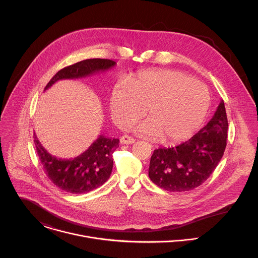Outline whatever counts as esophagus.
<instances>
[{"label":"esophagus","mask_w":258,"mask_h":258,"mask_svg":"<svg viewBox=\"0 0 258 258\" xmlns=\"http://www.w3.org/2000/svg\"><path fill=\"white\" fill-rule=\"evenodd\" d=\"M135 141L136 140L134 138H132V137L127 136V135H124V136H122L120 138V143L121 144H133V143H135Z\"/></svg>","instance_id":"esophagus-1"}]
</instances>
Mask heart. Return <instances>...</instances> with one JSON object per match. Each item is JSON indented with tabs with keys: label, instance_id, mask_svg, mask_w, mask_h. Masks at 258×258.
<instances>
[{
	"label": "heart",
	"instance_id": "heart-1",
	"mask_svg": "<svg viewBox=\"0 0 258 258\" xmlns=\"http://www.w3.org/2000/svg\"><path fill=\"white\" fill-rule=\"evenodd\" d=\"M209 106L206 87L168 70L143 71L117 83L110 97V112L123 127L139 120L147 108L149 119L138 131L163 144H174L191 137L202 124Z\"/></svg>",
	"mask_w": 258,
	"mask_h": 258
}]
</instances>
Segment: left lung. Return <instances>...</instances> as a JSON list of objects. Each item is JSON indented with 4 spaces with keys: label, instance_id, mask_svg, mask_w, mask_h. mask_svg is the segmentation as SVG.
<instances>
[{
    "label": "left lung",
    "instance_id": "8db88e82",
    "mask_svg": "<svg viewBox=\"0 0 258 258\" xmlns=\"http://www.w3.org/2000/svg\"><path fill=\"white\" fill-rule=\"evenodd\" d=\"M228 126L225 103L220 101L208 123L187 142L154 150L150 179L169 192L191 191L202 185L224 155Z\"/></svg>",
    "mask_w": 258,
    "mask_h": 258
}]
</instances>
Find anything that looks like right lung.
Masks as SVG:
<instances>
[{"instance_id": "add662e5", "label": "right lung", "mask_w": 258, "mask_h": 258, "mask_svg": "<svg viewBox=\"0 0 258 258\" xmlns=\"http://www.w3.org/2000/svg\"><path fill=\"white\" fill-rule=\"evenodd\" d=\"M115 64L109 59L83 60L59 70L45 90L57 81L86 78L112 68ZM33 138L36 152L48 177L59 189L71 194H85L106 182L113 167L112 154L119 146L118 139H109L100 135L89 149L78 157L62 159L48 153L35 134Z\"/></svg>"}]
</instances>
